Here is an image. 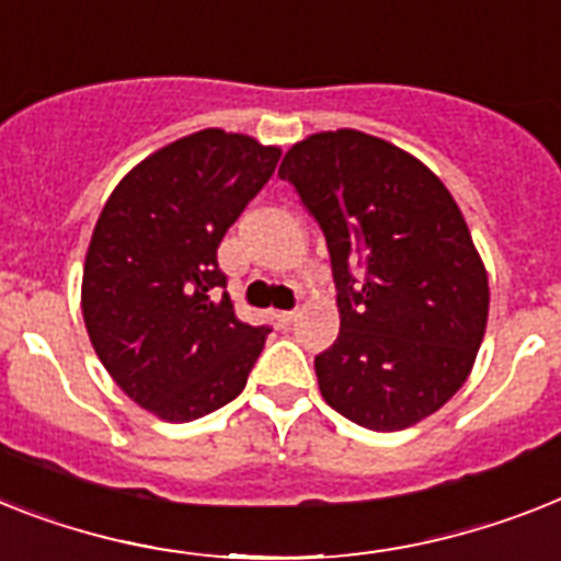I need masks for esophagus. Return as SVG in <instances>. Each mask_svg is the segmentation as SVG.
Here are the masks:
<instances>
[{
  "instance_id": "1",
  "label": "esophagus",
  "mask_w": 561,
  "mask_h": 561,
  "mask_svg": "<svg viewBox=\"0 0 561 561\" xmlns=\"http://www.w3.org/2000/svg\"><path fill=\"white\" fill-rule=\"evenodd\" d=\"M296 317H299V311H279V313H276V320H279L282 325H290V322H296Z\"/></svg>"
}]
</instances>
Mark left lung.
I'll return each instance as SVG.
<instances>
[{"mask_svg": "<svg viewBox=\"0 0 561 561\" xmlns=\"http://www.w3.org/2000/svg\"><path fill=\"white\" fill-rule=\"evenodd\" d=\"M279 175L320 221L340 334L313 359L325 403L398 432L438 412L476 366L490 285L453 193L407 149L357 129L294 144Z\"/></svg>", "mask_w": 561, "mask_h": 561, "instance_id": "8db88e82", "label": "left lung"}]
</instances>
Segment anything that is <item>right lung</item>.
<instances>
[{"label": "right lung", "mask_w": 561, "mask_h": 561, "mask_svg": "<svg viewBox=\"0 0 561 561\" xmlns=\"http://www.w3.org/2000/svg\"><path fill=\"white\" fill-rule=\"evenodd\" d=\"M279 154L241 131H193L131 167L103 204L80 288L85 331L123 394L161 421L239 398L271 334L217 296L216 250Z\"/></svg>", "instance_id": "add662e5"}]
</instances>
